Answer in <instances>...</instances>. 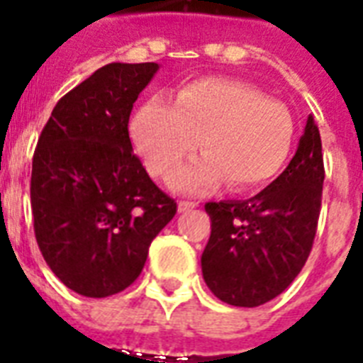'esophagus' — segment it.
Masks as SVG:
<instances>
[{"mask_svg": "<svg viewBox=\"0 0 363 363\" xmlns=\"http://www.w3.org/2000/svg\"><path fill=\"white\" fill-rule=\"evenodd\" d=\"M196 207H197L196 201H179V212H188Z\"/></svg>", "mask_w": 363, "mask_h": 363, "instance_id": "obj_1", "label": "esophagus"}]
</instances>
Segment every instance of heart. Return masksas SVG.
I'll list each match as a JSON object with an SVG mask.
<instances>
[{
    "label": "heart",
    "instance_id": "b5f03b06",
    "mask_svg": "<svg viewBox=\"0 0 363 363\" xmlns=\"http://www.w3.org/2000/svg\"><path fill=\"white\" fill-rule=\"evenodd\" d=\"M293 117L281 102L250 84L201 78L179 89L175 106L149 99L132 121V138L156 177H169L199 147L203 158L182 167L173 186L205 194L228 181L252 190L270 181L293 145Z\"/></svg>",
    "mask_w": 363,
    "mask_h": 363
}]
</instances>
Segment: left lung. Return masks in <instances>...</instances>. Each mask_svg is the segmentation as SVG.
I'll list each match as a JSON object with an SVG mask.
<instances>
[{
	"label": "left lung",
	"mask_w": 363,
	"mask_h": 363,
	"mask_svg": "<svg viewBox=\"0 0 363 363\" xmlns=\"http://www.w3.org/2000/svg\"><path fill=\"white\" fill-rule=\"evenodd\" d=\"M325 162L319 128L309 115L285 172L246 201H211V238L203 278L225 304L257 308L281 294L313 248L323 201Z\"/></svg>",
	"instance_id": "8db88e82"
}]
</instances>
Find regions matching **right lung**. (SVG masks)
<instances>
[{
  "label": "right lung",
  "instance_id": "1",
  "mask_svg": "<svg viewBox=\"0 0 363 363\" xmlns=\"http://www.w3.org/2000/svg\"><path fill=\"white\" fill-rule=\"evenodd\" d=\"M156 63H110L61 96L38 135L31 211L38 250L74 293L106 298L138 279L177 214L132 152L128 119Z\"/></svg>",
  "mask_w": 363,
  "mask_h": 363
}]
</instances>
